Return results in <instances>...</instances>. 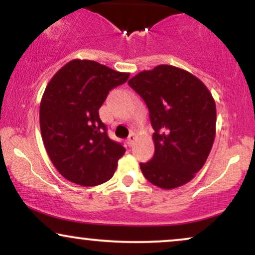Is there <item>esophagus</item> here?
I'll list each match as a JSON object with an SVG mask.
<instances>
[{
  "mask_svg": "<svg viewBox=\"0 0 255 255\" xmlns=\"http://www.w3.org/2000/svg\"><path fill=\"white\" fill-rule=\"evenodd\" d=\"M134 141H135V134H130V135L128 136V139H127L128 146H133Z\"/></svg>",
  "mask_w": 255,
  "mask_h": 255,
  "instance_id": "1",
  "label": "esophagus"
}]
</instances>
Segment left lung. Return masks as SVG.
<instances>
[{
  "label": "left lung",
  "mask_w": 255,
  "mask_h": 255,
  "mask_svg": "<svg viewBox=\"0 0 255 255\" xmlns=\"http://www.w3.org/2000/svg\"><path fill=\"white\" fill-rule=\"evenodd\" d=\"M129 86L147 105L154 154L140 163L146 180L163 189L183 186L203 168L216 136V103L201 80L160 64L137 73Z\"/></svg>",
  "instance_id": "obj_1"
}]
</instances>
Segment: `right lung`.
I'll list each match as a JSON object with an SVG mask.
<instances>
[{
  "instance_id": "obj_1",
  "label": "right lung",
  "mask_w": 255,
  "mask_h": 255,
  "mask_svg": "<svg viewBox=\"0 0 255 255\" xmlns=\"http://www.w3.org/2000/svg\"><path fill=\"white\" fill-rule=\"evenodd\" d=\"M129 73L90 60L64 64L44 91L39 108L42 139L64 178L79 186H98L113 177L126 148L108 136L99 108Z\"/></svg>"
}]
</instances>
